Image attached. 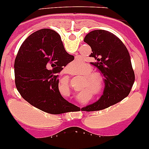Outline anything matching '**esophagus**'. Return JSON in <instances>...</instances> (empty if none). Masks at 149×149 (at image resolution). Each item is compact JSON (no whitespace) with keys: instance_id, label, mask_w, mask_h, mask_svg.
I'll list each match as a JSON object with an SVG mask.
<instances>
[{"instance_id":"obj_1","label":"esophagus","mask_w":149,"mask_h":149,"mask_svg":"<svg viewBox=\"0 0 149 149\" xmlns=\"http://www.w3.org/2000/svg\"><path fill=\"white\" fill-rule=\"evenodd\" d=\"M65 72H67V73H70V71H69V70H68V68H66L65 69ZM69 74H70V73H69Z\"/></svg>"}]
</instances>
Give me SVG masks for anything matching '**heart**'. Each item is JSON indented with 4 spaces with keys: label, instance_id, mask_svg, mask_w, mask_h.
Segmentation results:
<instances>
[{
    "label": "heart",
    "instance_id": "obj_1",
    "mask_svg": "<svg viewBox=\"0 0 149 149\" xmlns=\"http://www.w3.org/2000/svg\"><path fill=\"white\" fill-rule=\"evenodd\" d=\"M92 71L93 69L89 65L81 63L76 65L75 75L84 76L83 89L92 94L95 99L100 100L106 91V80L102 73Z\"/></svg>",
    "mask_w": 149,
    "mask_h": 149
}]
</instances>
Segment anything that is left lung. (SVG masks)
I'll list each match as a JSON object with an SVG mask.
<instances>
[{
    "mask_svg": "<svg viewBox=\"0 0 149 149\" xmlns=\"http://www.w3.org/2000/svg\"><path fill=\"white\" fill-rule=\"evenodd\" d=\"M84 42L92 49L91 63L97 68L106 80V91L100 100L85 108L100 111L122 101L128 96L135 82L130 55L122 41L114 34L104 30L88 33Z\"/></svg>",
    "mask_w": 149,
    "mask_h": 149,
    "instance_id": "left-lung-1",
    "label": "left lung"
}]
</instances>
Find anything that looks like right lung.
Instances as JSON below:
<instances>
[{
	"mask_svg": "<svg viewBox=\"0 0 149 149\" xmlns=\"http://www.w3.org/2000/svg\"><path fill=\"white\" fill-rule=\"evenodd\" d=\"M73 59L57 32L47 28L34 32L22 43L14 62L17 90L30 105L46 113H66L70 103L60 95L58 74Z\"/></svg>",
	"mask_w": 149,
	"mask_h": 149,
	"instance_id": "add662e5",
	"label": "right lung"
}]
</instances>
